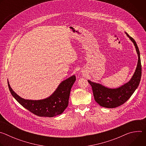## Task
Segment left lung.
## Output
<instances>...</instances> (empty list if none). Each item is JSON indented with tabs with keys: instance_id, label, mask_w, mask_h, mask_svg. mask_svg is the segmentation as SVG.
Instances as JSON below:
<instances>
[{
	"instance_id": "8db88e82",
	"label": "left lung",
	"mask_w": 146,
	"mask_h": 146,
	"mask_svg": "<svg viewBox=\"0 0 146 146\" xmlns=\"http://www.w3.org/2000/svg\"><path fill=\"white\" fill-rule=\"evenodd\" d=\"M127 36L133 43L138 55V61L136 70L129 82L117 88H109L88 80L91 86L95 100L102 107L115 108L125 103L132 96L139 85L141 76V65L140 51L135 40L125 32Z\"/></svg>"
}]
</instances>
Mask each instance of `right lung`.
Returning <instances> with one entry per match:
<instances>
[{
	"label": "right lung",
	"instance_id": "add662e5",
	"mask_svg": "<svg viewBox=\"0 0 146 146\" xmlns=\"http://www.w3.org/2000/svg\"><path fill=\"white\" fill-rule=\"evenodd\" d=\"M76 80L74 75L69 77L60 83L50 96L37 100L21 98L10 87L9 81L8 86L13 96L24 108L37 116L52 117L62 114L68 107L70 90Z\"/></svg>",
	"mask_w": 146,
	"mask_h": 146
}]
</instances>
